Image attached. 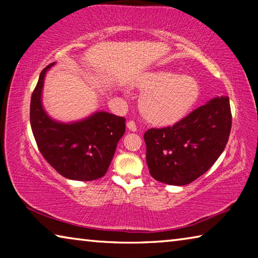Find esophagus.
<instances>
[{
    "label": "esophagus",
    "instance_id": "34e87169",
    "mask_svg": "<svg viewBox=\"0 0 258 258\" xmlns=\"http://www.w3.org/2000/svg\"><path fill=\"white\" fill-rule=\"evenodd\" d=\"M126 126H127V128L130 131H132V132H135V131L138 130L137 124H135V121H133V120H128L127 124H126Z\"/></svg>",
    "mask_w": 258,
    "mask_h": 258
}]
</instances>
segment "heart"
Listing matches in <instances>:
<instances>
[{"mask_svg": "<svg viewBox=\"0 0 258 258\" xmlns=\"http://www.w3.org/2000/svg\"><path fill=\"white\" fill-rule=\"evenodd\" d=\"M143 97L141 111L155 125H172L181 120L200 97L199 82L194 76L171 71L146 73L137 83Z\"/></svg>", "mask_w": 258, "mask_h": 258, "instance_id": "obj_1", "label": "heart"}]
</instances>
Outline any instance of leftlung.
Instances as JSON below:
<instances>
[{
    "label": "left lung",
    "mask_w": 258,
    "mask_h": 258,
    "mask_svg": "<svg viewBox=\"0 0 258 258\" xmlns=\"http://www.w3.org/2000/svg\"><path fill=\"white\" fill-rule=\"evenodd\" d=\"M232 116L228 97H216L178 123L143 135L155 180L185 185L212 167L228 143Z\"/></svg>",
    "instance_id": "1"
}]
</instances>
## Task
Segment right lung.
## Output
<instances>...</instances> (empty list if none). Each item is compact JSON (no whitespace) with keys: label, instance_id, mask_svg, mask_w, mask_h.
Returning a JSON list of instances; mask_svg holds the SVG:
<instances>
[{"label":"right lung","instance_id":"1","mask_svg":"<svg viewBox=\"0 0 258 258\" xmlns=\"http://www.w3.org/2000/svg\"><path fill=\"white\" fill-rule=\"evenodd\" d=\"M43 69L30 100V126L38 149L56 172L69 180L93 181L107 173L117 143L125 133V118L95 111L84 119L61 123L51 118L42 103Z\"/></svg>","mask_w":258,"mask_h":258}]
</instances>
